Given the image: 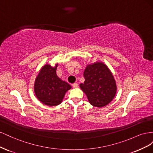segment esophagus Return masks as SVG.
Masks as SVG:
<instances>
[{
    "label": "esophagus",
    "instance_id": "1",
    "mask_svg": "<svg viewBox=\"0 0 153 153\" xmlns=\"http://www.w3.org/2000/svg\"><path fill=\"white\" fill-rule=\"evenodd\" d=\"M72 86L73 88H77L78 87V84H77V83H75V84H73L72 85Z\"/></svg>",
    "mask_w": 153,
    "mask_h": 153
}]
</instances>
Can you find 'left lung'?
Returning a JSON list of instances; mask_svg holds the SVG:
<instances>
[{
  "instance_id": "1",
  "label": "left lung",
  "mask_w": 153,
  "mask_h": 153,
  "mask_svg": "<svg viewBox=\"0 0 153 153\" xmlns=\"http://www.w3.org/2000/svg\"><path fill=\"white\" fill-rule=\"evenodd\" d=\"M84 76L85 82L80 87L91 105L101 108L112 101L117 91L116 83L112 72L104 63L88 64Z\"/></svg>"
}]
</instances>
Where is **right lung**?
<instances>
[{"mask_svg": "<svg viewBox=\"0 0 153 153\" xmlns=\"http://www.w3.org/2000/svg\"><path fill=\"white\" fill-rule=\"evenodd\" d=\"M57 64L54 67L45 64L35 80L34 90L37 98L47 106L61 103L66 92L71 89L70 85L57 76Z\"/></svg>", "mask_w": 153, "mask_h": 153, "instance_id": "right-lung-1", "label": "right lung"}]
</instances>
